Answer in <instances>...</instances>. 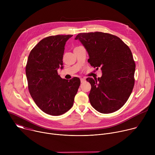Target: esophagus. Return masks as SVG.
Returning a JSON list of instances; mask_svg holds the SVG:
<instances>
[{"label":"esophagus","mask_w":155,"mask_h":155,"mask_svg":"<svg viewBox=\"0 0 155 155\" xmlns=\"http://www.w3.org/2000/svg\"><path fill=\"white\" fill-rule=\"evenodd\" d=\"M85 79L84 78H81L80 79V81H81V83H84L85 81Z\"/></svg>","instance_id":"1"}]
</instances>
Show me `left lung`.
Here are the masks:
<instances>
[{"label": "left lung", "mask_w": 155, "mask_h": 155, "mask_svg": "<svg viewBox=\"0 0 155 155\" xmlns=\"http://www.w3.org/2000/svg\"><path fill=\"white\" fill-rule=\"evenodd\" d=\"M79 40L86 49L92 67L101 68V78L88 77L91 85L89 94L93 108L102 114L121 108L134 86L136 64L129 47L118 37L101 32L80 33Z\"/></svg>", "instance_id": "left-lung-1"}]
</instances>
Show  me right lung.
<instances>
[{"label": "right lung", "instance_id": "1", "mask_svg": "<svg viewBox=\"0 0 155 155\" xmlns=\"http://www.w3.org/2000/svg\"><path fill=\"white\" fill-rule=\"evenodd\" d=\"M72 35H57L41 40L31 51L26 65L28 90L43 112L62 115L74 104L80 80L62 79L58 73L62 65L65 42Z\"/></svg>", "mask_w": 155, "mask_h": 155}]
</instances>
